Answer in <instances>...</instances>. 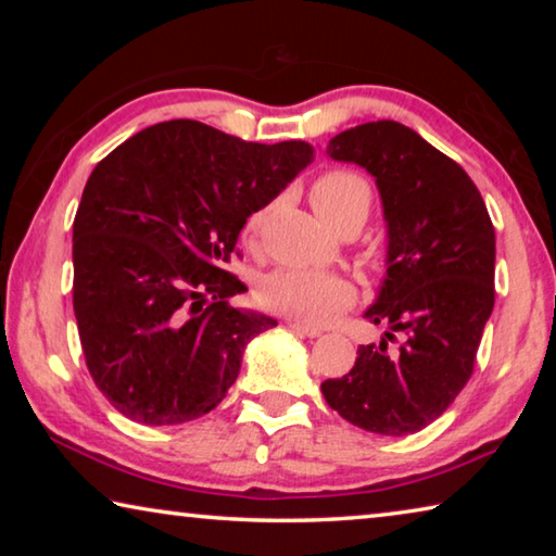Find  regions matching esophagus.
<instances>
[{"mask_svg": "<svg viewBox=\"0 0 556 556\" xmlns=\"http://www.w3.org/2000/svg\"><path fill=\"white\" fill-rule=\"evenodd\" d=\"M287 326H289L291 331H294V333H299V336H308V338L321 336V328H316V326H306V324H301V321H289Z\"/></svg>", "mask_w": 556, "mask_h": 556, "instance_id": "obj_1", "label": "esophagus"}]
</instances>
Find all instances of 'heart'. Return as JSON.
I'll return each instance as SVG.
<instances>
[{
	"label": "heart",
	"instance_id": "heart-1",
	"mask_svg": "<svg viewBox=\"0 0 556 556\" xmlns=\"http://www.w3.org/2000/svg\"><path fill=\"white\" fill-rule=\"evenodd\" d=\"M314 211L338 228L348 215L370 208V186L353 172H326L308 188ZM265 223V211H255L244 220L242 238L252 242ZM260 304L269 312L285 314L304 324H324L355 301V287L338 271L312 267H281L269 271L257 287Z\"/></svg>",
	"mask_w": 556,
	"mask_h": 556
}]
</instances>
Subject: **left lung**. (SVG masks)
Instances as JSON below:
<instances>
[{
  "label": "left lung",
  "mask_w": 556,
  "mask_h": 556,
  "mask_svg": "<svg viewBox=\"0 0 556 556\" xmlns=\"http://www.w3.org/2000/svg\"><path fill=\"white\" fill-rule=\"evenodd\" d=\"M326 154L378 184L388 271L365 318L388 331L378 345L357 348L351 372L321 392L351 425L407 437L441 417L473 372L495 304L491 215L464 168L400 122L345 129Z\"/></svg>",
  "instance_id": "obj_1"
}]
</instances>
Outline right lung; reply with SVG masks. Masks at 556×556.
<instances>
[{
  "instance_id": "obj_1",
  "label": "right lung",
  "mask_w": 556,
  "mask_h": 556,
  "mask_svg": "<svg viewBox=\"0 0 556 556\" xmlns=\"http://www.w3.org/2000/svg\"><path fill=\"white\" fill-rule=\"evenodd\" d=\"M314 162L306 142L260 144L168 119L92 168L73 220V312L92 382L147 427L218 407L244 345L275 318L230 306L225 265L252 213Z\"/></svg>"
}]
</instances>
